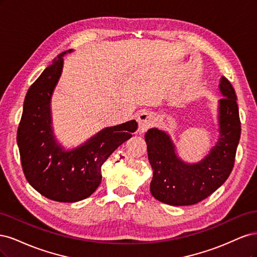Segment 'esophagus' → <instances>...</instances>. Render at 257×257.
<instances>
[{"mask_svg": "<svg viewBox=\"0 0 257 257\" xmlns=\"http://www.w3.org/2000/svg\"><path fill=\"white\" fill-rule=\"evenodd\" d=\"M139 121V132L143 134L154 123V115L150 112H142L138 116Z\"/></svg>", "mask_w": 257, "mask_h": 257, "instance_id": "esophagus-1", "label": "esophagus"}]
</instances>
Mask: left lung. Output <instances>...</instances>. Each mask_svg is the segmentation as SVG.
Segmentation results:
<instances>
[{
	"label": "left lung",
	"instance_id": "8db88e82",
	"mask_svg": "<svg viewBox=\"0 0 257 257\" xmlns=\"http://www.w3.org/2000/svg\"><path fill=\"white\" fill-rule=\"evenodd\" d=\"M219 88V139L209 154L197 163L181 160L171 137L158 128L145 134L148 160L153 169L151 192L162 203L193 205L220 188L234 168L241 132L237 96L230 82L222 77Z\"/></svg>",
	"mask_w": 257,
	"mask_h": 257
}]
</instances>
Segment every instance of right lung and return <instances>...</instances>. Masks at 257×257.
<instances>
[{
	"label": "right lung",
	"mask_w": 257,
	"mask_h": 257,
	"mask_svg": "<svg viewBox=\"0 0 257 257\" xmlns=\"http://www.w3.org/2000/svg\"><path fill=\"white\" fill-rule=\"evenodd\" d=\"M67 50L57 55L29 88L17 132L22 170L29 184L52 201L73 203L92 195L101 183V165L132 137V119L106 127L71 151L56 142L51 117V98L63 71Z\"/></svg>",
	"instance_id": "1"
}]
</instances>
